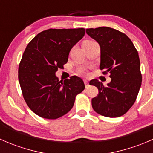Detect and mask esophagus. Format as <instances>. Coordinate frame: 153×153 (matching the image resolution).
Listing matches in <instances>:
<instances>
[{
    "mask_svg": "<svg viewBox=\"0 0 153 153\" xmlns=\"http://www.w3.org/2000/svg\"><path fill=\"white\" fill-rule=\"evenodd\" d=\"M84 84H85L86 88H87L88 86H89V83H88V81H86V80H84Z\"/></svg>",
    "mask_w": 153,
    "mask_h": 153,
    "instance_id": "esophagus-1",
    "label": "esophagus"
}]
</instances>
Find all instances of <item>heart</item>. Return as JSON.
<instances>
[{
	"label": "heart",
	"mask_w": 153,
	"mask_h": 153,
	"mask_svg": "<svg viewBox=\"0 0 153 153\" xmlns=\"http://www.w3.org/2000/svg\"><path fill=\"white\" fill-rule=\"evenodd\" d=\"M81 73L83 74L84 75H87V71L85 70V69H82L81 71Z\"/></svg>",
	"instance_id": "1"
}]
</instances>
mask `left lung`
Instances as JSON below:
<instances>
[{
    "label": "left lung",
    "mask_w": 153,
    "mask_h": 153,
    "mask_svg": "<svg viewBox=\"0 0 153 153\" xmlns=\"http://www.w3.org/2000/svg\"><path fill=\"white\" fill-rule=\"evenodd\" d=\"M88 35L101 47L100 69L110 73V83L104 86L98 80L89 84L98 94L92 99L94 110L99 115L116 118L124 115L135 103L142 81L138 53L126 35L106 27L86 29Z\"/></svg>",
    "instance_id": "8db88e82"
}]
</instances>
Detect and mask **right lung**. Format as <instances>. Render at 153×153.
Masks as SVG:
<instances>
[{"label":"right lung","mask_w":153,"mask_h":153,"mask_svg":"<svg viewBox=\"0 0 153 153\" xmlns=\"http://www.w3.org/2000/svg\"><path fill=\"white\" fill-rule=\"evenodd\" d=\"M84 35V28L49 29L38 33L24 50L18 80L27 106L38 116L57 119L64 115L85 88L75 75L63 82L55 75L64 68L71 49Z\"/></svg>","instance_id":"right-lung-1"}]
</instances>
